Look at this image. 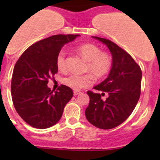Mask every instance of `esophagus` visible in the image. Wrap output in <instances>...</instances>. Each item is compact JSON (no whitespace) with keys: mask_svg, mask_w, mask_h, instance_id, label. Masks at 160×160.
<instances>
[{"mask_svg":"<svg viewBox=\"0 0 160 160\" xmlns=\"http://www.w3.org/2000/svg\"><path fill=\"white\" fill-rule=\"evenodd\" d=\"M80 93H81V92H80V90H74V91H73V94H74V96H77V95L80 94Z\"/></svg>","mask_w":160,"mask_h":160,"instance_id":"1","label":"esophagus"}]
</instances>
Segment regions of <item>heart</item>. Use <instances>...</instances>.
<instances>
[{
	"mask_svg": "<svg viewBox=\"0 0 160 160\" xmlns=\"http://www.w3.org/2000/svg\"><path fill=\"white\" fill-rule=\"evenodd\" d=\"M77 51L87 62L85 71L89 72L95 79H101L109 73L112 67V58L108 53L101 52V48L91 43L78 46ZM56 66L60 71L67 70L66 52L63 50L58 53ZM91 76L88 74L84 76L71 74L63 79V83L72 90H80L91 84L93 78Z\"/></svg>",
	"mask_w": 160,
	"mask_h": 160,
	"instance_id": "obj_1",
	"label": "heart"
}]
</instances>
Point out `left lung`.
Instances as JSON below:
<instances>
[{
  "label": "left lung",
  "mask_w": 160,
  "mask_h": 160,
  "mask_svg": "<svg viewBox=\"0 0 160 160\" xmlns=\"http://www.w3.org/2000/svg\"><path fill=\"white\" fill-rule=\"evenodd\" d=\"M92 38L106 45L112 57V67L107 78L95 86L102 93L88 91L90 103L85 115L90 124L111 129L123 123L135 109L141 93L142 70L127 52L108 39ZM107 94L106 100L101 96Z\"/></svg>",
  "instance_id": "8db88e82"
}]
</instances>
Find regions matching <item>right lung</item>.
<instances>
[{"mask_svg": "<svg viewBox=\"0 0 160 160\" xmlns=\"http://www.w3.org/2000/svg\"><path fill=\"white\" fill-rule=\"evenodd\" d=\"M78 36L56 35L40 40L25 50L16 62L11 79L13 104L18 114L31 126L44 129L56 125L73 96L69 87L61 85L54 91L47 84L58 72V53Z\"/></svg>", "mask_w": 160, "mask_h": 160, "instance_id": "add662e5", "label": "right lung"}]
</instances>
